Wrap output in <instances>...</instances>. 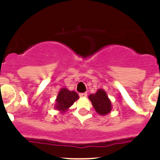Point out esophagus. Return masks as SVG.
Wrapping results in <instances>:
<instances>
[{
  "instance_id": "obj_1",
  "label": "esophagus",
  "mask_w": 160,
  "mask_h": 160,
  "mask_svg": "<svg viewBox=\"0 0 160 160\" xmlns=\"http://www.w3.org/2000/svg\"><path fill=\"white\" fill-rule=\"evenodd\" d=\"M80 98H86L87 96H88V93H80Z\"/></svg>"
}]
</instances>
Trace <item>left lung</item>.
I'll use <instances>...</instances> for the list:
<instances>
[{
    "label": "left lung",
    "mask_w": 160,
    "mask_h": 160,
    "mask_svg": "<svg viewBox=\"0 0 160 160\" xmlns=\"http://www.w3.org/2000/svg\"><path fill=\"white\" fill-rule=\"evenodd\" d=\"M88 98L91 101L93 108L98 114L105 116L106 114L111 113L112 110V104L104 90L101 88L98 89L95 93L90 94Z\"/></svg>",
    "instance_id": "8db88e82"
}]
</instances>
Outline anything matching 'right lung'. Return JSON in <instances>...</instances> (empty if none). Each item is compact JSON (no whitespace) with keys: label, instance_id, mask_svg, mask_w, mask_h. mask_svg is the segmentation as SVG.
<instances>
[{"label":"right lung","instance_id":"right-lung-1","mask_svg":"<svg viewBox=\"0 0 160 160\" xmlns=\"http://www.w3.org/2000/svg\"><path fill=\"white\" fill-rule=\"evenodd\" d=\"M79 99V95L73 90H69L67 88H62L58 93L55 104V109L60 113H64L68 111L76 101Z\"/></svg>","mask_w":160,"mask_h":160}]
</instances>
